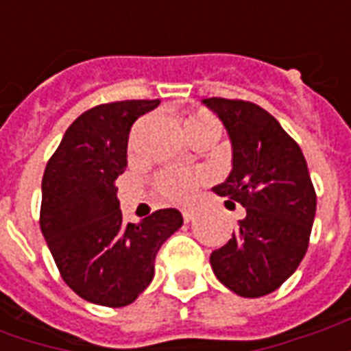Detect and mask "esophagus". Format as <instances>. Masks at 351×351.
Returning a JSON list of instances; mask_svg holds the SVG:
<instances>
[{
	"instance_id": "34e87169",
	"label": "esophagus",
	"mask_w": 351,
	"mask_h": 351,
	"mask_svg": "<svg viewBox=\"0 0 351 351\" xmlns=\"http://www.w3.org/2000/svg\"><path fill=\"white\" fill-rule=\"evenodd\" d=\"M195 216H197V210H195V208H184V210H182V218H184V221H186V223L193 220Z\"/></svg>"
}]
</instances>
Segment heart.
Returning a JSON list of instances; mask_svg holds the SVG:
<instances>
[{
	"instance_id": "1",
	"label": "heart",
	"mask_w": 351,
	"mask_h": 351,
	"mask_svg": "<svg viewBox=\"0 0 351 351\" xmlns=\"http://www.w3.org/2000/svg\"><path fill=\"white\" fill-rule=\"evenodd\" d=\"M184 131L186 135L199 133V131H213L220 133V122L208 110H197L184 120ZM205 171H190V169L167 167L156 175V190L161 197L171 203H186L190 201L199 186L206 182Z\"/></svg>"
}]
</instances>
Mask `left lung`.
I'll return each mask as SVG.
<instances>
[{
	"instance_id": "8db88e82",
	"label": "left lung",
	"mask_w": 351,
	"mask_h": 351,
	"mask_svg": "<svg viewBox=\"0 0 351 351\" xmlns=\"http://www.w3.org/2000/svg\"><path fill=\"white\" fill-rule=\"evenodd\" d=\"M231 138L233 169L213 191L243 205L228 244L210 254L216 278L241 297H263L286 282L304 258L316 216L306 160L278 120L256 103L203 99Z\"/></svg>"
}]
</instances>
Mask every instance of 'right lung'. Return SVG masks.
<instances>
[{"instance_id":"right-lung-1","label":"right lung","mask_w":351,"mask_h":351,"mask_svg":"<svg viewBox=\"0 0 351 351\" xmlns=\"http://www.w3.org/2000/svg\"><path fill=\"white\" fill-rule=\"evenodd\" d=\"M158 105L160 99L114 101L82 112L43 175V237L65 284L93 304L118 308L135 301L152 282L161 244L184 223L176 208L123 223L116 197L131 125Z\"/></svg>"}]
</instances>
